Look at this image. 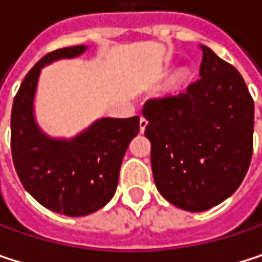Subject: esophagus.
<instances>
[{"instance_id": "obj_1", "label": "esophagus", "mask_w": 262, "mask_h": 262, "mask_svg": "<svg viewBox=\"0 0 262 262\" xmlns=\"http://www.w3.org/2000/svg\"><path fill=\"white\" fill-rule=\"evenodd\" d=\"M147 124H148V121H147V120H145L144 117H141V120H139V129H141V132L145 130Z\"/></svg>"}]
</instances>
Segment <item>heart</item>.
Masks as SVG:
<instances>
[{"mask_svg":"<svg viewBox=\"0 0 262 262\" xmlns=\"http://www.w3.org/2000/svg\"><path fill=\"white\" fill-rule=\"evenodd\" d=\"M181 80H182V79H181V77H178V79H176V81H178V83H179V81H181Z\"/></svg>","mask_w":262,"mask_h":262,"instance_id":"1","label":"heart"}]
</instances>
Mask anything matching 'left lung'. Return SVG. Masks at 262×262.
I'll list each match as a JSON object with an SVG mask.
<instances>
[{
	"label": "left lung",
	"mask_w": 262,
	"mask_h": 262,
	"mask_svg": "<svg viewBox=\"0 0 262 262\" xmlns=\"http://www.w3.org/2000/svg\"><path fill=\"white\" fill-rule=\"evenodd\" d=\"M200 79L150 98L151 170L158 191L185 211H206L241 185L253 151V98L235 68L200 45Z\"/></svg>",
	"instance_id": "8db88e82"
}]
</instances>
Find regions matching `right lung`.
Segmentation results:
<instances>
[{
	"label": "right lung",
	"instance_id": "obj_1",
	"mask_svg": "<svg viewBox=\"0 0 262 262\" xmlns=\"http://www.w3.org/2000/svg\"><path fill=\"white\" fill-rule=\"evenodd\" d=\"M84 45L43 56L26 76L12 107V158L27 191L47 209L81 217L101 209L115 194L121 162L139 132V117L101 118L73 139H53L33 117L40 70L57 59H71Z\"/></svg>",
	"mask_w": 262,
	"mask_h": 262
}]
</instances>
